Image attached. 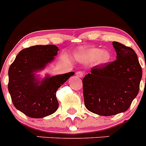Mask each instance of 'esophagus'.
I'll return each instance as SVG.
<instances>
[{"mask_svg": "<svg viewBox=\"0 0 146 146\" xmlns=\"http://www.w3.org/2000/svg\"><path fill=\"white\" fill-rule=\"evenodd\" d=\"M76 75L79 77H82L84 76V73L82 72H81V71H78L77 72H76Z\"/></svg>", "mask_w": 146, "mask_h": 146, "instance_id": "34e87169", "label": "esophagus"}]
</instances>
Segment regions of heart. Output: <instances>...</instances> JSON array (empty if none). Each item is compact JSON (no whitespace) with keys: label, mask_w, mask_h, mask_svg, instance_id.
<instances>
[{"label":"heart","mask_w":146,"mask_h":146,"mask_svg":"<svg viewBox=\"0 0 146 146\" xmlns=\"http://www.w3.org/2000/svg\"><path fill=\"white\" fill-rule=\"evenodd\" d=\"M77 57L84 62L96 61L98 65H103L110 62L111 53L109 50L100 48L82 49L77 53Z\"/></svg>","instance_id":"b5f03b06"}]
</instances>
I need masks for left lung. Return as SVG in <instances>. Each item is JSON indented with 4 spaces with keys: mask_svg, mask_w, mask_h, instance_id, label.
Returning <instances> with one entry per match:
<instances>
[{
    "mask_svg": "<svg viewBox=\"0 0 146 146\" xmlns=\"http://www.w3.org/2000/svg\"><path fill=\"white\" fill-rule=\"evenodd\" d=\"M116 60L93 67L82 79L86 108L91 113L110 116L129 109L140 89L142 69L131 47L113 42Z\"/></svg>",
    "mask_w": 146,
    "mask_h": 146,
    "instance_id": "obj_1",
    "label": "left lung"
}]
</instances>
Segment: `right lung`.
<instances>
[{
	"mask_svg": "<svg viewBox=\"0 0 146 146\" xmlns=\"http://www.w3.org/2000/svg\"><path fill=\"white\" fill-rule=\"evenodd\" d=\"M58 50L53 44L32 46L21 50L10 66L8 90L13 104L27 116L41 118L55 113L59 105L56 91L74 74L47 75L42 80L36 74L54 60Z\"/></svg>",
	"mask_w": 146,
	"mask_h": 146,
	"instance_id": "1",
	"label": "right lung"
}]
</instances>
